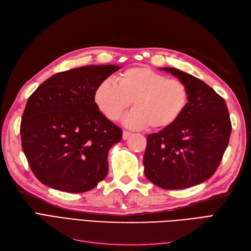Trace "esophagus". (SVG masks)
I'll return each mask as SVG.
<instances>
[{
    "label": "esophagus",
    "mask_w": 251,
    "mask_h": 251,
    "mask_svg": "<svg viewBox=\"0 0 251 251\" xmlns=\"http://www.w3.org/2000/svg\"><path fill=\"white\" fill-rule=\"evenodd\" d=\"M131 135H132V133L127 132V131H124V133H123V139H124V140H126L128 137H130Z\"/></svg>",
    "instance_id": "obj_1"
}]
</instances>
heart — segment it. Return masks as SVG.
<instances>
[{
  "label": "heart",
  "instance_id": "obj_1",
  "mask_svg": "<svg viewBox=\"0 0 251 251\" xmlns=\"http://www.w3.org/2000/svg\"><path fill=\"white\" fill-rule=\"evenodd\" d=\"M94 103L102 115L116 121L131 104L123 124L131 128L164 130L183 115L189 92L185 83L149 68L135 67L121 73L116 82L105 78L94 90Z\"/></svg>",
  "mask_w": 251,
  "mask_h": 251
}]
</instances>
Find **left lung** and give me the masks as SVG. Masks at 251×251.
<instances>
[{
  "label": "left lung",
  "instance_id": "obj_1",
  "mask_svg": "<svg viewBox=\"0 0 251 251\" xmlns=\"http://www.w3.org/2000/svg\"><path fill=\"white\" fill-rule=\"evenodd\" d=\"M160 70L185 83L189 100L176 124L148 136L144 175L165 189L192 187L209 179L221 162L231 133L229 113L204 81L175 68Z\"/></svg>",
  "mask_w": 251,
  "mask_h": 251
}]
</instances>
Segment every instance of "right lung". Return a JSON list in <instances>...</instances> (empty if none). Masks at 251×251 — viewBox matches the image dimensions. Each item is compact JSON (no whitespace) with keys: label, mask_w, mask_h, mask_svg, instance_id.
Returning <instances> with one entry per match:
<instances>
[{"label":"right lung","mask_w":251,"mask_h":251,"mask_svg":"<svg viewBox=\"0 0 251 251\" xmlns=\"http://www.w3.org/2000/svg\"><path fill=\"white\" fill-rule=\"evenodd\" d=\"M120 69L85 66L52 75L28 98L22 148L43 184L67 193L94 188L107 176L110 148L123 131L98 111L94 90Z\"/></svg>","instance_id":"right-lung-1"}]
</instances>
